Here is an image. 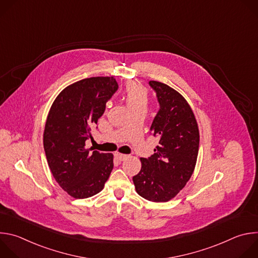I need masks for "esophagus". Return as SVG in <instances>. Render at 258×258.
I'll list each match as a JSON object with an SVG mask.
<instances>
[{"mask_svg": "<svg viewBox=\"0 0 258 258\" xmlns=\"http://www.w3.org/2000/svg\"><path fill=\"white\" fill-rule=\"evenodd\" d=\"M115 158H116L117 160H119V161H123V160L127 159V158H128V156H127V155H125V154L116 153V154H115Z\"/></svg>", "mask_w": 258, "mask_h": 258, "instance_id": "34e87169", "label": "esophagus"}]
</instances>
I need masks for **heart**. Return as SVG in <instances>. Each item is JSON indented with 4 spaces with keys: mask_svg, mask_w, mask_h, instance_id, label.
<instances>
[{
    "mask_svg": "<svg viewBox=\"0 0 258 258\" xmlns=\"http://www.w3.org/2000/svg\"><path fill=\"white\" fill-rule=\"evenodd\" d=\"M123 97L126 105L133 112L138 109H146L149 95L144 86L137 82H130L124 88Z\"/></svg>",
    "mask_w": 258,
    "mask_h": 258,
    "instance_id": "1",
    "label": "heart"
}]
</instances>
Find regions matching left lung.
<instances>
[{"label":"left lung","instance_id":"1","mask_svg":"<svg viewBox=\"0 0 258 258\" xmlns=\"http://www.w3.org/2000/svg\"><path fill=\"white\" fill-rule=\"evenodd\" d=\"M149 85L160 106L150 127L159 145L151 157L141 158V170L133 180L141 197L167 202L193 174L199 151V130L190 105L178 92L155 81Z\"/></svg>","mask_w":258,"mask_h":258}]
</instances>
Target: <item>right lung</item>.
Masks as SVG:
<instances>
[{"label":"right lung","instance_id":"add662e5","mask_svg":"<svg viewBox=\"0 0 258 258\" xmlns=\"http://www.w3.org/2000/svg\"><path fill=\"white\" fill-rule=\"evenodd\" d=\"M117 89L113 77L85 79L66 87L51 106L44 131L47 161L59 186L76 199L101 192L112 171L111 153L85 146Z\"/></svg>","mask_w":258,"mask_h":258}]
</instances>
